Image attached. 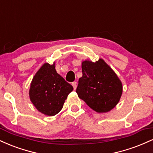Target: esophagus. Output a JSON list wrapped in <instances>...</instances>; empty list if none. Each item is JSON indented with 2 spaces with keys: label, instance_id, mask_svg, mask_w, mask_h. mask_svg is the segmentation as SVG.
I'll return each mask as SVG.
<instances>
[{
  "label": "esophagus",
  "instance_id": "34e87169",
  "mask_svg": "<svg viewBox=\"0 0 153 153\" xmlns=\"http://www.w3.org/2000/svg\"><path fill=\"white\" fill-rule=\"evenodd\" d=\"M72 85H73L74 90H75V89H76V88H77V82H75V81L73 82H72Z\"/></svg>",
  "mask_w": 153,
  "mask_h": 153
}]
</instances>
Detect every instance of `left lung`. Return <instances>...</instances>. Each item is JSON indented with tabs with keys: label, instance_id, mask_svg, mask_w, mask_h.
<instances>
[{
	"label": "left lung",
	"instance_id": "obj_1",
	"mask_svg": "<svg viewBox=\"0 0 153 153\" xmlns=\"http://www.w3.org/2000/svg\"><path fill=\"white\" fill-rule=\"evenodd\" d=\"M82 76L76 93L80 99L98 113L109 111L117 106L122 94V83L103 59L82 62Z\"/></svg>",
	"mask_w": 153,
	"mask_h": 153
}]
</instances>
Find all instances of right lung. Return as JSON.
<instances>
[{
    "label": "right lung",
    "instance_id": "obj_1",
    "mask_svg": "<svg viewBox=\"0 0 153 153\" xmlns=\"http://www.w3.org/2000/svg\"><path fill=\"white\" fill-rule=\"evenodd\" d=\"M73 90L71 84L57 73L54 63H45L32 79L29 98L39 111L52 117L60 111Z\"/></svg>",
    "mask_w": 153,
    "mask_h": 153
}]
</instances>
